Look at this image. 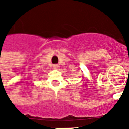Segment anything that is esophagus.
Wrapping results in <instances>:
<instances>
[{"mask_svg": "<svg viewBox=\"0 0 129 129\" xmlns=\"http://www.w3.org/2000/svg\"><path fill=\"white\" fill-rule=\"evenodd\" d=\"M53 68L54 69H58V68H59V66L56 64L53 65Z\"/></svg>", "mask_w": 129, "mask_h": 129, "instance_id": "obj_1", "label": "esophagus"}]
</instances>
